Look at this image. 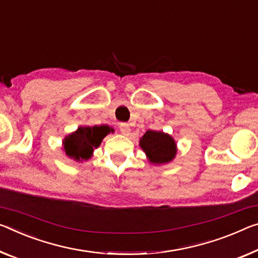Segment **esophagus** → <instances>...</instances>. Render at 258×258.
<instances>
[{
  "instance_id": "1",
  "label": "esophagus",
  "mask_w": 258,
  "mask_h": 258,
  "mask_svg": "<svg viewBox=\"0 0 258 258\" xmlns=\"http://www.w3.org/2000/svg\"><path fill=\"white\" fill-rule=\"evenodd\" d=\"M120 127V133L122 134V136H128L130 132H131V128L130 126L127 124H125V122H121V124L119 125Z\"/></svg>"
}]
</instances>
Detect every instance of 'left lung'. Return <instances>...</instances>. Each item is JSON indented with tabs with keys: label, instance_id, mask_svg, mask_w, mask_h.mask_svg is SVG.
Here are the masks:
<instances>
[{
	"label": "left lung",
	"instance_id": "8db88e82",
	"mask_svg": "<svg viewBox=\"0 0 258 258\" xmlns=\"http://www.w3.org/2000/svg\"><path fill=\"white\" fill-rule=\"evenodd\" d=\"M140 147L153 164H165L174 158L177 145L173 138L159 131H147L140 139Z\"/></svg>",
	"mask_w": 258,
	"mask_h": 258
}]
</instances>
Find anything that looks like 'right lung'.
<instances>
[{"mask_svg": "<svg viewBox=\"0 0 258 258\" xmlns=\"http://www.w3.org/2000/svg\"><path fill=\"white\" fill-rule=\"evenodd\" d=\"M108 125L80 126L76 132L69 134L63 140V148L69 157L77 162L87 161L93 151L101 145L103 139L112 132Z\"/></svg>", "mask_w": 258, "mask_h": 258, "instance_id": "right-lung-1", "label": "right lung"}]
</instances>
